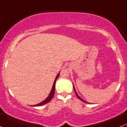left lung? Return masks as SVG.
<instances>
[{
    "mask_svg": "<svg viewBox=\"0 0 127 127\" xmlns=\"http://www.w3.org/2000/svg\"><path fill=\"white\" fill-rule=\"evenodd\" d=\"M73 88H74V92H75V94H76V96H77V97H78V98L79 99H80L81 100H82V101H83V102H85V103H88V102H86L85 101V100H83V99H81L80 97V96H78V95H77V93H76V90H75V88H74V86H73Z\"/></svg>",
    "mask_w": 127,
    "mask_h": 127,
    "instance_id": "obj_1",
    "label": "left lung"
}]
</instances>
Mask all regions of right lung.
I'll return each instance as SVG.
<instances>
[{
  "label": "right lung",
  "instance_id": "add662e5",
  "mask_svg": "<svg viewBox=\"0 0 127 127\" xmlns=\"http://www.w3.org/2000/svg\"><path fill=\"white\" fill-rule=\"evenodd\" d=\"M59 74H60V73L58 74V75L57 76V77H56V79H55L54 83H53V88H52V89H51V92H50V95H49L47 97V98L45 99V100H44V101H42V102H41V103H38V104L35 105H33V106H41V105H43L44 104H46V103H47L48 102H50V100L53 99V96H54V92H55V86H56V80L58 79V77H59Z\"/></svg>",
  "mask_w": 127,
  "mask_h": 127
}]
</instances>
